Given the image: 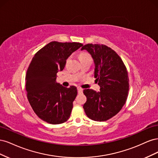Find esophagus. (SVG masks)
Returning <instances> with one entry per match:
<instances>
[{
	"label": "esophagus",
	"instance_id": "esophagus-1",
	"mask_svg": "<svg viewBox=\"0 0 158 158\" xmlns=\"http://www.w3.org/2000/svg\"><path fill=\"white\" fill-rule=\"evenodd\" d=\"M78 92L79 94L82 93V92H83V89L81 88H78Z\"/></svg>",
	"mask_w": 158,
	"mask_h": 158
}]
</instances>
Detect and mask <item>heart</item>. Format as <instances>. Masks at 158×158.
<instances>
[{
    "instance_id": "heart-1",
    "label": "heart",
    "mask_w": 158,
    "mask_h": 158,
    "mask_svg": "<svg viewBox=\"0 0 158 158\" xmlns=\"http://www.w3.org/2000/svg\"><path fill=\"white\" fill-rule=\"evenodd\" d=\"M80 60H92V56H91L90 55H89L88 53H86V52H82V53L80 56Z\"/></svg>"
}]
</instances>
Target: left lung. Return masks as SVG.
I'll use <instances>...</instances> for the list:
<instances>
[{
	"label": "left lung",
	"instance_id": "8db88e82",
	"mask_svg": "<svg viewBox=\"0 0 158 158\" xmlns=\"http://www.w3.org/2000/svg\"><path fill=\"white\" fill-rule=\"evenodd\" d=\"M84 49L94 59V77L100 91L84 90L87 101L83 108L92 120L106 121L116 115L125 104L129 89L128 72L121 57L110 47L89 44L81 49Z\"/></svg>",
	"mask_w": 158,
	"mask_h": 158
}]
</instances>
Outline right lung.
Returning <instances> with one entry per match:
<instances>
[{
	"label": "right lung",
	"instance_id": "add662e5",
	"mask_svg": "<svg viewBox=\"0 0 158 158\" xmlns=\"http://www.w3.org/2000/svg\"><path fill=\"white\" fill-rule=\"evenodd\" d=\"M82 45L76 42L52 41L33 57L26 76L27 98L43 121L58 125L69 118L77 88L57 83L56 73L64 69L66 59Z\"/></svg>",
	"mask_w": 158,
	"mask_h": 158
}]
</instances>
